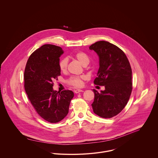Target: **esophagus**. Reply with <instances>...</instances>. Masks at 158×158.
Returning a JSON list of instances; mask_svg holds the SVG:
<instances>
[{"label": "esophagus", "mask_w": 158, "mask_h": 158, "mask_svg": "<svg viewBox=\"0 0 158 158\" xmlns=\"http://www.w3.org/2000/svg\"><path fill=\"white\" fill-rule=\"evenodd\" d=\"M75 94H78L79 92H83V90H81V89H75L73 91Z\"/></svg>", "instance_id": "34e87169"}]
</instances>
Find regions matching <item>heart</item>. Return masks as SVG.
Masks as SVG:
<instances>
[{"label":"heart","mask_w":158,"mask_h":158,"mask_svg":"<svg viewBox=\"0 0 158 158\" xmlns=\"http://www.w3.org/2000/svg\"><path fill=\"white\" fill-rule=\"evenodd\" d=\"M73 57L77 61H78L83 66H85L88 65L90 61L88 55L83 52H77L73 54ZM68 61L66 58H63L60 60L58 63V67L60 71L64 72L68 68ZM86 80L85 76L72 77L67 80V83L69 85L74 88H80L83 85V81Z\"/></svg>","instance_id":"heart-1"}]
</instances>
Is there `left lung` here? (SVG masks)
<instances>
[{"mask_svg": "<svg viewBox=\"0 0 158 158\" xmlns=\"http://www.w3.org/2000/svg\"><path fill=\"white\" fill-rule=\"evenodd\" d=\"M89 49L99 56L100 67L94 83L105 88L100 92L93 89V111L102 118H111L123 110L130 99L133 89L131 68L125 53L109 42H96Z\"/></svg>", "mask_w": 158, "mask_h": 158, "instance_id": "1", "label": "left lung"}]
</instances>
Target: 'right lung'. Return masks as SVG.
<instances>
[{
    "label": "right lung",
    "mask_w": 158,
    "mask_h": 158,
    "mask_svg": "<svg viewBox=\"0 0 158 158\" xmlns=\"http://www.w3.org/2000/svg\"><path fill=\"white\" fill-rule=\"evenodd\" d=\"M63 49L45 44L30 56L24 71V88L28 98L37 113L45 120L57 123L69 113L72 90H53V81L61 75L58 67Z\"/></svg>",
    "instance_id": "right-lung-1"
}]
</instances>
